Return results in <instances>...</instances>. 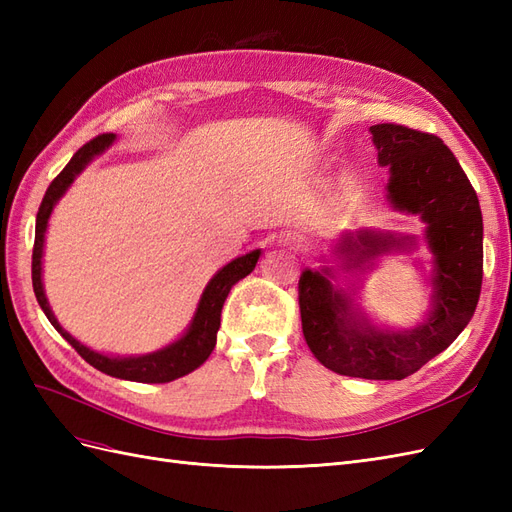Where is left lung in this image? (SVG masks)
Returning a JSON list of instances; mask_svg holds the SVG:
<instances>
[{"mask_svg": "<svg viewBox=\"0 0 512 512\" xmlns=\"http://www.w3.org/2000/svg\"><path fill=\"white\" fill-rule=\"evenodd\" d=\"M378 162L391 168L389 200L418 213L433 252L436 305L429 320L408 333L378 331L354 318L348 297L333 290L329 271L299 277L303 337L316 359L335 374L365 380H404L451 346L472 320L483 284V213L468 175L442 138L399 123L369 128ZM401 241L361 232L348 239L354 265Z\"/></svg>", "mask_w": 512, "mask_h": 512, "instance_id": "1", "label": "left lung"}]
</instances>
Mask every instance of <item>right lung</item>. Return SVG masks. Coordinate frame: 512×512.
<instances>
[{
    "label": "right lung",
    "instance_id": "obj_1",
    "mask_svg": "<svg viewBox=\"0 0 512 512\" xmlns=\"http://www.w3.org/2000/svg\"><path fill=\"white\" fill-rule=\"evenodd\" d=\"M113 141H115V134H111V132L98 134L96 138H91L89 143H85L79 151L74 153L72 160L66 164V168L61 170V173L51 181L49 188H46V194L42 198L38 215H36V241H34V254H32L34 292H36V299L42 307V312L57 329V333H61V337H64L66 342L76 352H79L91 367L100 369L106 376L121 378V380L149 382V384L170 382V380L190 374V371H194L196 367H200L209 359V354L215 348V339H218L220 316H222V307H224L228 292L239 280H243L245 275H250L254 271L260 250H254L237 260H232L222 271H218V275H215L209 282V286L205 288L203 297H200L190 331L185 333L181 339H177L175 344L166 346L164 350L145 354V356H130V359H111V356H104L100 352L89 350L81 342H76V339L68 331L59 327V322L55 320L51 307H49V303H46V297H44V290H42L44 230H46V224H49V215H51L55 203L61 198V194L66 192V188L74 181V177L81 173L91 158L98 156V153L104 151Z\"/></svg>",
    "mask_w": 512,
    "mask_h": 512
}]
</instances>
